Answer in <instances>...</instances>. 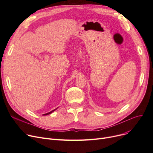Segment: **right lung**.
Segmentation results:
<instances>
[{
	"label": "right lung",
	"instance_id": "1",
	"mask_svg": "<svg viewBox=\"0 0 153 153\" xmlns=\"http://www.w3.org/2000/svg\"><path fill=\"white\" fill-rule=\"evenodd\" d=\"M58 108H55V109H54L53 110H52V111H50V112H48V113H46V114H43V115H50V114H52L53 112L54 111H55L56 109H57Z\"/></svg>",
	"mask_w": 153,
	"mask_h": 153
}]
</instances>
